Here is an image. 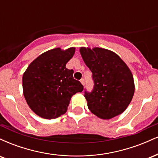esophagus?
Listing matches in <instances>:
<instances>
[{
    "label": "esophagus",
    "instance_id": "34e87169",
    "mask_svg": "<svg viewBox=\"0 0 158 158\" xmlns=\"http://www.w3.org/2000/svg\"><path fill=\"white\" fill-rule=\"evenodd\" d=\"M80 82L81 83V84H82L83 85H85V79H80Z\"/></svg>",
    "mask_w": 158,
    "mask_h": 158
}]
</instances>
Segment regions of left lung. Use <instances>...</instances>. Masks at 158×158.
Segmentation results:
<instances>
[{"label": "left lung", "instance_id": "left-lung-1", "mask_svg": "<svg viewBox=\"0 0 158 158\" xmlns=\"http://www.w3.org/2000/svg\"><path fill=\"white\" fill-rule=\"evenodd\" d=\"M79 51L94 82L91 92L85 91L89 110L104 119L122 114L135 94L130 69L117 54L106 49L81 48Z\"/></svg>", "mask_w": 158, "mask_h": 158}]
</instances>
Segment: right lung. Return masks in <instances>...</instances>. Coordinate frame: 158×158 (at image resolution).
<instances>
[{
    "instance_id": "right-lung-1",
    "label": "right lung",
    "mask_w": 158,
    "mask_h": 158,
    "mask_svg": "<svg viewBox=\"0 0 158 158\" xmlns=\"http://www.w3.org/2000/svg\"><path fill=\"white\" fill-rule=\"evenodd\" d=\"M74 52V48L48 50L36 58L23 73V96L39 117L49 119L60 117L68 110L73 95L83 90L80 81L73 79V70L66 68Z\"/></svg>"
}]
</instances>
